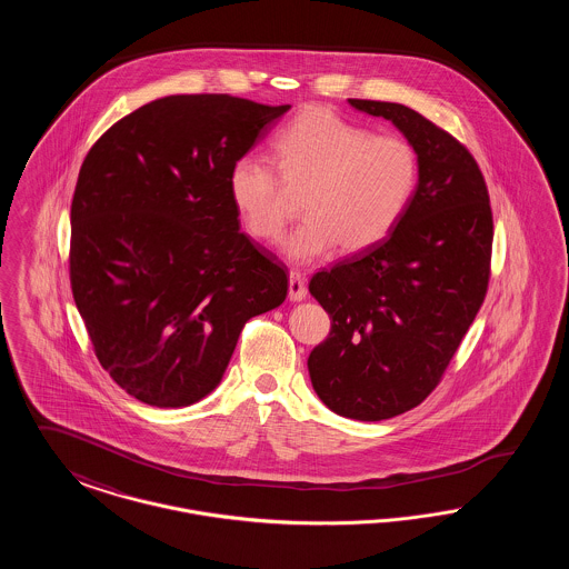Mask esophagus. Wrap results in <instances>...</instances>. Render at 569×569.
I'll return each instance as SVG.
<instances>
[{"mask_svg": "<svg viewBox=\"0 0 569 569\" xmlns=\"http://www.w3.org/2000/svg\"><path fill=\"white\" fill-rule=\"evenodd\" d=\"M288 297L290 300H302L307 297V281H305V274H300L298 271H290V290H288Z\"/></svg>", "mask_w": 569, "mask_h": 569, "instance_id": "34e87169", "label": "esophagus"}]
</instances>
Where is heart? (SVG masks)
<instances>
[{
  "label": "heart",
  "instance_id": "1",
  "mask_svg": "<svg viewBox=\"0 0 569 569\" xmlns=\"http://www.w3.org/2000/svg\"><path fill=\"white\" fill-rule=\"evenodd\" d=\"M272 168L258 156L232 163L228 191L244 232L279 241L302 193L305 219L286 239L292 262H313L339 244L360 253L383 241L406 213L418 156L406 138L373 134L326 107H307L272 140Z\"/></svg>",
  "mask_w": 569,
  "mask_h": 569
}]
</instances>
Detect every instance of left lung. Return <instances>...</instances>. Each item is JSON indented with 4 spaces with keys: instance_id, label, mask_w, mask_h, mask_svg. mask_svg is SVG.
<instances>
[{
    "instance_id": "left-lung-1",
    "label": "left lung",
    "mask_w": 569,
    "mask_h": 569,
    "mask_svg": "<svg viewBox=\"0 0 569 569\" xmlns=\"http://www.w3.org/2000/svg\"><path fill=\"white\" fill-rule=\"evenodd\" d=\"M350 104L406 134L418 188L383 241L311 277L330 332L307 367L326 407L378 422L433 392L476 320L490 279L492 209L480 166L450 132L403 104Z\"/></svg>"
}]
</instances>
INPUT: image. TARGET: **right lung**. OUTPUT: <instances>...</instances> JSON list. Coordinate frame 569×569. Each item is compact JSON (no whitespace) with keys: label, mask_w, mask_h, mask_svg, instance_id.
I'll return each instance as SVG.
<instances>
[{"label":"right lung","mask_w":569,"mask_h":569,"mask_svg":"<svg viewBox=\"0 0 569 569\" xmlns=\"http://www.w3.org/2000/svg\"><path fill=\"white\" fill-rule=\"evenodd\" d=\"M288 110L168 96L112 123L82 162L72 295L100 365L147 406L207 397L244 325L286 300V269L239 230L228 174Z\"/></svg>","instance_id":"right-lung-1"}]
</instances>
